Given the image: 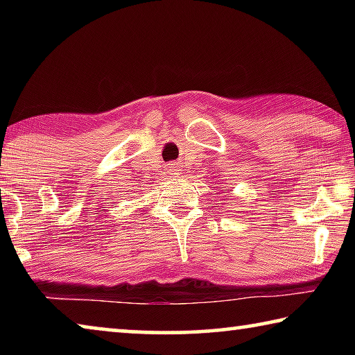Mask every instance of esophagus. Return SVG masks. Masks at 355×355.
<instances>
[{
	"mask_svg": "<svg viewBox=\"0 0 355 355\" xmlns=\"http://www.w3.org/2000/svg\"><path fill=\"white\" fill-rule=\"evenodd\" d=\"M180 171H182V167H180L178 164H171V167H169V173H171V177H177V175H180Z\"/></svg>",
	"mask_w": 355,
	"mask_h": 355,
	"instance_id": "1",
	"label": "esophagus"
}]
</instances>
